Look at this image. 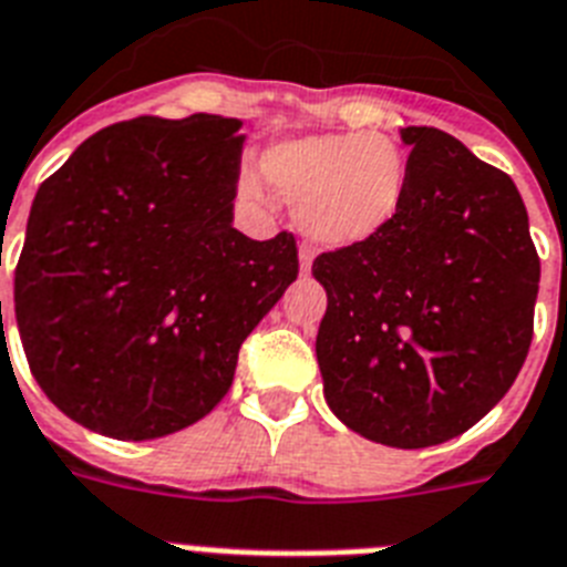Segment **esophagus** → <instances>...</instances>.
<instances>
[{
    "label": "esophagus",
    "instance_id": "obj_1",
    "mask_svg": "<svg viewBox=\"0 0 567 567\" xmlns=\"http://www.w3.org/2000/svg\"><path fill=\"white\" fill-rule=\"evenodd\" d=\"M311 261H313V250L311 247H299V268H302V274H308L311 270Z\"/></svg>",
    "mask_w": 567,
    "mask_h": 567
}]
</instances>
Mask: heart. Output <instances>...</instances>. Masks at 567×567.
I'll return each mask as SVG.
<instances>
[{
  "label": "heart",
  "instance_id": "obj_1",
  "mask_svg": "<svg viewBox=\"0 0 567 567\" xmlns=\"http://www.w3.org/2000/svg\"><path fill=\"white\" fill-rule=\"evenodd\" d=\"M261 173L293 202V221L326 247L378 239L398 221L409 195V158L383 132H322L274 144ZM256 173L241 175V193L265 195Z\"/></svg>",
  "mask_w": 567,
  "mask_h": 567
}]
</instances>
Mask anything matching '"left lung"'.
<instances>
[{
    "label": "left lung",
    "instance_id": "1",
    "mask_svg": "<svg viewBox=\"0 0 567 567\" xmlns=\"http://www.w3.org/2000/svg\"><path fill=\"white\" fill-rule=\"evenodd\" d=\"M409 195L365 245L313 259L328 308L322 392L349 430L444 444L502 401L534 337L539 256L511 175L432 126H406Z\"/></svg>",
    "mask_w": 567,
    "mask_h": 567
}]
</instances>
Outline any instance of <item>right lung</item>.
Here are the masks:
<instances>
[{
	"label": "right lung",
	"mask_w": 567,
	"mask_h": 567,
	"mask_svg": "<svg viewBox=\"0 0 567 567\" xmlns=\"http://www.w3.org/2000/svg\"><path fill=\"white\" fill-rule=\"evenodd\" d=\"M239 130L218 114L135 117L37 189L13 313L40 389L85 430L150 441L202 421L297 279L291 233L233 227Z\"/></svg>",
	"instance_id": "right-lung-1"
}]
</instances>
